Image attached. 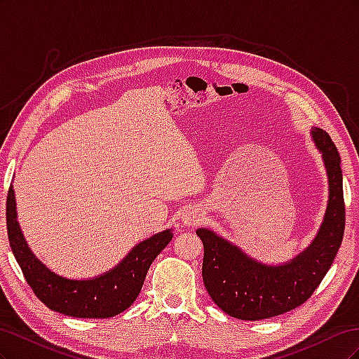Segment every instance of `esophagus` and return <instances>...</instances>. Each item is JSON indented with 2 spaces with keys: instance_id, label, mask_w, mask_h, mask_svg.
Here are the masks:
<instances>
[{
  "instance_id": "esophagus-1",
  "label": "esophagus",
  "mask_w": 359,
  "mask_h": 359,
  "mask_svg": "<svg viewBox=\"0 0 359 359\" xmlns=\"http://www.w3.org/2000/svg\"><path fill=\"white\" fill-rule=\"evenodd\" d=\"M182 223L186 226H193L202 220V214L199 210H187L181 217Z\"/></svg>"
}]
</instances>
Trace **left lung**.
<instances>
[{
	"mask_svg": "<svg viewBox=\"0 0 359 359\" xmlns=\"http://www.w3.org/2000/svg\"><path fill=\"white\" fill-rule=\"evenodd\" d=\"M328 177V203L311 244L293 259L268 265L243 248L199 227L203 243L202 277L206 292L226 314L241 320H262L299 307L318 289L331 268L344 233V201L340 156L330 135L311 128Z\"/></svg>",
	"mask_w": 359,
	"mask_h": 359,
	"instance_id": "1",
	"label": "left lung"
}]
</instances>
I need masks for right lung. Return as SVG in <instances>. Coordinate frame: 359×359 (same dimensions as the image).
Segmentation results:
<instances>
[{"label": "right lung", "mask_w": 359, "mask_h": 359, "mask_svg": "<svg viewBox=\"0 0 359 359\" xmlns=\"http://www.w3.org/2000/svg\"><path fill=\"white\" fill-rule=\"evenodd\" d=\"M6 219L10 247L36 297L48 309L81 319H107L132 306L153 260L173 238L172 229L158 232L136 244L112 269L74 280L53 273L32 253L18 222L13 182L7 194Z\"/></svg>", "instance_id": "obj_1"}]
</instances>
